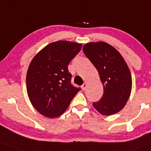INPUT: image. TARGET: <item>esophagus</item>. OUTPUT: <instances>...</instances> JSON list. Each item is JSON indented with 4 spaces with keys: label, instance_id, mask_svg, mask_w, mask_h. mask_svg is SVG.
Segmentation results:
<instances>
[{
    "label": "esophagus",
    "instance_id": "1",
    "mask_svg": "<svg viewBox=\"0 0 151 151\" xmlns=\"http://www.w3.org/2000/svg\"><path fill=\"white\" fill-rule=\"evenodd\" d=\"M87 86V83H83V85H82V88H83V90H86Z\"/></svg>",
    "mask_w": 151,
    "mask_h": 151
}]
</instances>
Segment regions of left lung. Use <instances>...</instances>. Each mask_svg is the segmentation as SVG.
Instances as JSON below:
<instances>
[{"label":"left lung","instance_id":"8db88e82","mask_svg":"<svg viewBox=\"0 0 151 151\" xmlns=\"http://www.w3.org/2000/svg\"><path fill=\"white\" fill-rule=\"evenodd\" d=\"M83 52L97 69L104 94L93 106L102 115L115 114L123 109L132 90V77L127 64L118 51L104 42H90Z\"/></svg>","mask_w":151,"mask_h":151}]
</instances>
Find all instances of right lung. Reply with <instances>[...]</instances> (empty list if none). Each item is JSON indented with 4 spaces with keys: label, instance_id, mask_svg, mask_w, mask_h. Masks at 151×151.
<instances>
[{
    "label": "right lung",
    "instance_id": "right-lung-1",
    "mask_svg": "<svg viewBox=\"0 0 151 151\" xmlns=\"http://www.w3.org/2000/svg\"><path fill=\"white\" fill-rule=\"evenodd\" d=\"M82 45L65 40L52 42L33 57L27 75L29 99L40 114L60 116L81 90L71 84L68 65L81 51Z\"/></svg>",
    "mask_w": 151,
    "mask_h": 151
}]
</instances>
